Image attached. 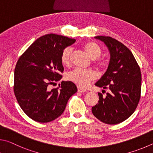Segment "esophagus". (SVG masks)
I'll return each instance as SVG.
<instances>
[{"mask_svg":"<svg viewBox=\"0 0 153 153\" xmlns=\"http://www.w3.org/2000/svg\"><path fill=\"white\" fill-rule=\"evenodd\" d=\"M77 89H78V91L80 93H85V92H87V90L85 89H82L81 87L78 86L77 87Z\"/></svg>","mask_w":153,"mask_h":153,"instance_id":"1","label":"esophagus"}]
</instances>
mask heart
Wrapping results in <instances>:
<instances>
[{"mask_svg": "<svg viewBox=\"0 0 153 153\" xmlns=\"http://www.w3.org/2000/svg\"><path fill=\"white\" fill-rule=\"evenodd\" d=\"M84 49L89 57L96 59L101 54V49L100 45L95 42H87L84 45ZM72 50L71 48H66L64 50L61 56V62L64 65H68L71 61ZM97 65L100 68H106L108 66V61L104 58L97 60ZM96 78V73L91 70H83L81 68H75L73 71L68 72L66 79L68 81L73 82L82 87H87L90 82Z\"/></svg>", "mask_w": 153, "mask_h": 153, "instance_id": "1", "label": "heart"}]
</instances>
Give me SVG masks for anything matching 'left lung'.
Segmentation results:
<instances>
[{
  "label": "left lung",
  "mask_w": 153,
  "mask_h": 153,
  "mask_svg": "<svg viewBox=\"0 0 153 153\" xmlns=\"http://www.w3.org/2000/svg\"><path fill=\"white\" fill-rule=\"evenodd\" d=\"M108 47L110 53L108 68L95 85L109 89L104 97L98 93V103L92 108L94 116L107 124H117L128 119L140 99L141 72L132 53L116 39L96 36ZM104 91V90H103Z\"/></svg>",
  "instance_id": "obj_1"
}]
</instances>
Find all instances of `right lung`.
I'll return each instance as SVG.
<instances>
[{
  "instance_id": "right-lung-1",
  "label": "right lung",
  "mask_w": 153,
  "mask_h": 153,
  "mask_svg": "<svg viewBox=\"0 0 153 153\" xmlns=\"http://www.w3.org/2000/svg\"><path fill=\"white\" fill-rule=\"evenodd\" d=\"M75 41L60 35H45L19 58L14 74L15 95L22 110L34 121L47 123L58 118L77 91L71 81H62L56 89L49 88L62 77V53Z\"/></svg>"
}]
</instances>
